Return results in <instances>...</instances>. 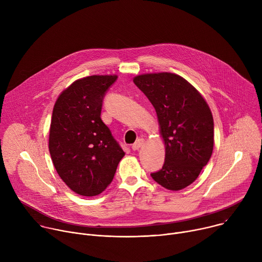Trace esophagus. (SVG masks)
Listing matches in <instances>:
<instances>
[{
	"mask_svg": "<svg viewBox=\"0 0 262 262\" xmlns=\"http://www.w3.org/2000/svg\"><path fill=\"white\" fill-rule=\"evenodd\" d=\"M144 142H145V140H144V139H138V140L133 144V146H132L133 150H138L139 148H141V147L143 146Z\"/></svg>",
	"mask_w": 262,
	"mask_h": 262,
	"instance_id": "1",
	"label": "esophagus"
}]
</instances>
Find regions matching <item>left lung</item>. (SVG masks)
Here are the masks:
<instances>
[{"instance_id":"left-lung-1","label":"left lung","mask_w":262,"mask_h":262,"mask_svg":"<svg viewBox=\"0 0 262 262\" xmlns=\"http://www.w3.org/2000/svg\"><path fill=\"white\" fill-rule=\"evenodd\" d=\"M134 83L155 106L165 144L164 166L151 177L167 190H182L197 179L211 157V111L201 93L178 74L144 73Z\"/></svg>"}]
</instances>
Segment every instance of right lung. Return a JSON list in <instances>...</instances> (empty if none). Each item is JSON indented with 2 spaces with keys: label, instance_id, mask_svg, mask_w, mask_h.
<instances>
[{
  "label": "right lung",
  "instance_id": "obj_1",
  "mask_svg": "<svg viewBox=\"0 0 262 262\" xmlns=\"http://www.w3.org/2000/svg\"><path fill=\"white\" fill-rule=\"evenodd\" d=\"M116 80L115 74L79 79L61 92L54 105L51 158L61 179L81 196L103 192L125 155L100 118L105 91Z\"/></svg>",
  "mask_w": 262,
  "mask_h": 262
}]
</instances>
